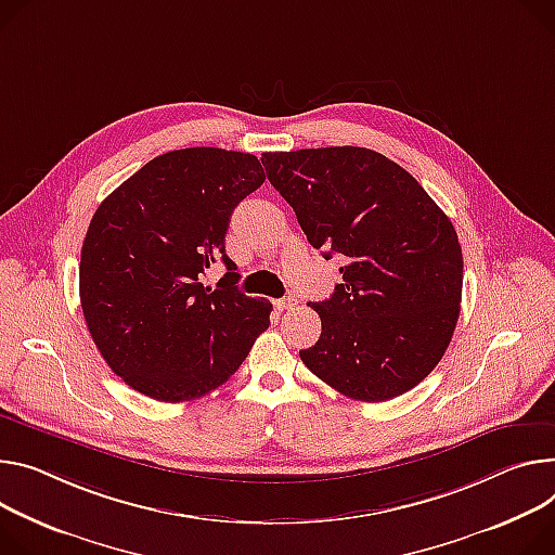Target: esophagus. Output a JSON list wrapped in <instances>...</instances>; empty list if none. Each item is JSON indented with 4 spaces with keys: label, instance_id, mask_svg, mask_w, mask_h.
<instances>
[{
    "label": "esophagus",
    "instance_id": "34e87169",
    "mask_svg": "<svg viewBox=\"0 0 555 555\" xmlns=\"http://www.w3.org/2000/svg\"><path fill=\"white\" fill-rule=\"evenodd\" d=\"M296 306V298H279V300H274V308L279 310V312H283V310H292Z\"/></svg>",
    "mask_w": 555,
    "mask_h": 555
}]
</instances>
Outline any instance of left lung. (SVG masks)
<instances>
[{
    "instance_id": "left-lung-1",
    "label": "left lung",
    "mask_w": 555,
    "mask_h": 555,
    "mask_svg": "<svg viewBox=\"0 0 555 555\" xmlns=\"http://www.w3.org/2000/svg\"><path fill=\"white\" fill-rule=\"evenodd\" d=\"M270 183L343 281L312 304L321 338L300 349L312 374L347 398L383 402L442 359L463 296V249L423 185L370 147L263 153Z\"/></svg>"
}]
</instances>
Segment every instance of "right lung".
I'll return each mask as SVG.
<instances>
[{"instance_id": "obj_1", "label": "right lung", "mask_w": 555, "mask_h": 555, "mask_svg": "<svg viewBox=\"0 0 555 555\" xmlns=\"http://www.w3.org/2000/svg\"><path fill=\"white\" fill-rule=\"evenodd\" d=\"M255 155L183 147L147 162L92 215L79 263L88 332L126 385L183 402L225 383L270 327L272 304L238 292L225 232L261 188ZM221 260L218 289L199 283Z\"/></svg>"}]
</instances>
